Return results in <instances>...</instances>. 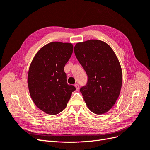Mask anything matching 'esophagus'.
I'll return each instance as SVG.
<instances>
[{
	"label": "esophagus",
	"instance_id": "esophagus-1",
	"mask_svg": "<svg viewBox=\"0 0 150 150\" xmlns=\"http://www.w3.org/2000/svg\"><path fill=\"white\" fill-rule=\"evenodd\" d=\"M74 86L76 87V90H78V89H79V85L78 84H76L74 85Z\"/></svg>",
	"mask_w": 150,
	"mask_h": 150
}]
</instances>
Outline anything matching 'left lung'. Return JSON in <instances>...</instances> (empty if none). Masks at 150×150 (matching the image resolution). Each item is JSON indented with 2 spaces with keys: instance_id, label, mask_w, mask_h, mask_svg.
Returning a JSON list of instances; mask_svg holds the SVG:
<instances>
[{
  "instance_id": "left-lung-1",
  "label": "left lung",
  "mask_w": 150,
  "mask_h": 150,
  "mask_svg": "<svg viewBox=\"0 0 150 150\" xmlns=\"http://www.w3.org/2000/svg\"><path fill=\"white\" fill-rule=\"evenodd\" d=\"M74 53L88 75L87 84L80 89L86 105L95 114H104L114 106L120 94V62L112 48L99 40L77 43Z\"/></svg>"
}]
</instances>
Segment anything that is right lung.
<instances>
[{"instance_id": "1", "label": "right lung", "mask_w": 150, "mask_h": 150, "mask_svg": "<svg viewBox=\"0 0 150 150\" xmlns=\"http://www.w3.org/2000/svg\"><path fill=\"white\" fill-rule=\"evenodd\" d=\"M72 51L71 43L50 42L39 49L30 65L28 84L30 97L35 106L48 115L64 110L76 90L67 83L64 71Z\"/></svg>"}]
</instances>
